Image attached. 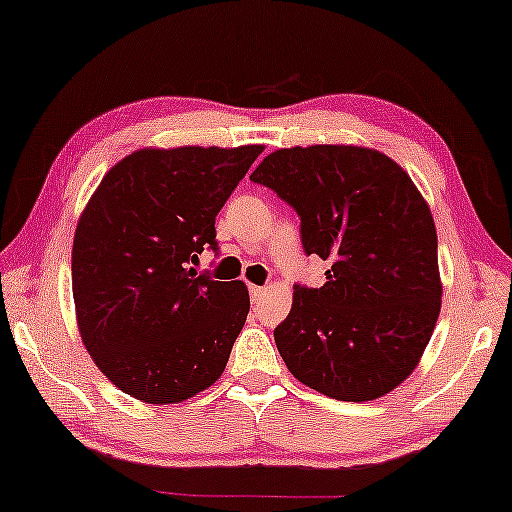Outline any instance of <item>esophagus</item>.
Returning a JSON list of instances; mask_svg holds the SVG:
<instances>
[{"label":"esophagus","instance_id":"esophagus-1","mask_svg":"<svg viewBox=\"0 0 512 512\" xmlns=\"http://www.w3.org/2000/svg\"><path fill=\"white\" fill-rule=\"evenodd\" d=\"M264 292H266L264 287H259V285H250V297H253V301L262 299V294H264Z\"/></svg>","mask_w":512,"mask_h":512}]
</instances>
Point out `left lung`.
Wrapping results in <instances>:
<instances>
[{"label": "left lung", "instance_id": "8db88e82", "mask_svg": "<svg viewBox=\"0 0 512 512\" xmlns=\"http://www.w3.org/2000/svg\"><path fill=\"white\" fill-rule=\"evenodd\" d=\"M250 181L301 218L306 255L327 259V283L294 287L273 331L287 369L338 401L399 387L441 313L436 225L397 162L362 146H294L266 155Z\"/></svg>", "mask_w": 512, "mask_h": 512}]
</instances>
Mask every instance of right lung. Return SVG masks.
<instances>
[{
    "label": "right lung",
    "instance_id": "right-lung-1",
    "mask_svg": "<svg viewBox=\"0 0 512 512\" xmlns=\"http://www.w3.org/2000/svg\"><path fill=\"white\" fill-rule=\"evenodd\" d=\"M264 146L141 148L102 178L76 225L71 287L99 371L143 403H181L225 371L250 311L243 280L197 273L215 215Z\"/></svg>",
    "mask_w": 512,
    "mask_h": 512
}]
</instances>
